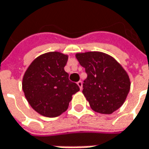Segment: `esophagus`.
Returning <instances> with one entry per match:
<instances>
[{
  "mask_svg": "<svg viewBox=\"0 0 149 149\" xmlns=\"http://www.w3.org/2000/svg\"><path fill=\"white\" fill-rule=\"evenodd\" d=\"M77 85H78V87L80 88V89L82 90V89H83V82H82V81L77 82Z\"/></svg>",
  "mask_w": 149,
  "mask_h": 149,
  "instance_id": "esophagus-1",
  "label": "esophagus"
}]
</instances>
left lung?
<instances>
[{
  "label": "left lung",
  "mask_w": 149,
  "mask_h": 149,
  "mask_svg": "<svg viewBox=\"0 0 149 149\" xmlns=\"http://www.w3.org/2000/svg\"><path fill=\"white\" fill-rule=\"evenodd\" d=\"M76 58L88 74L83 93L91 109L100 114H112L120 108L131 88L122 66L114 57L100 51L77 53Z\"/></svg>",
  "instance_id": "8db88e82"
}]
</instances>
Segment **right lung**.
<instances>
[{
	"label": "right lung",
	"mask_w": 149,
	"mask_h": 149,
	"mask_svg": "<svg viewBox=\"0 0 149 149\" xmlns=\"http://www.w3.org/2000/svg\"><path fill=\"white\" fill-rule=\"evenodd\" d=\"M67 60L68 55L58 51L42 54L32 61L23 75L25 98L41 116H61L68 108L72 95L80 90L64 70Z\"/></svg>",
	"instance_id": "right-lung-1"
}]
</instances>
